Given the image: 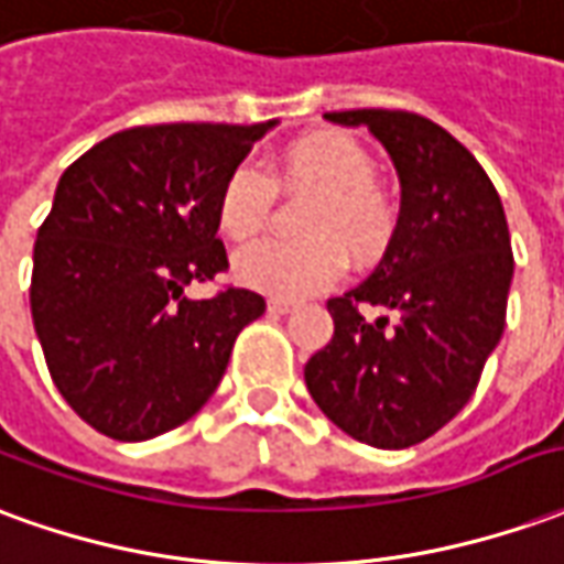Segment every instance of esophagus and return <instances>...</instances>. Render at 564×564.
Listing matches in <instances>:
<instances>
[{"label": "esophagus", "mask_w": 564, "mask_h": 564, "mask_svg": "<svg viewBox=\"0 0 564 564\" xmlns=\"http://www.w3.org/2000/svg\"><path fill=\"white\" fill-rule=\"evenodd\" d=\"M293 308H295V302H290V299H269L271 314H290Z\"/></svg>", "instance_id": "1"}]
</instances>
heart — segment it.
Listing matches in <instances>:
<instances>
[{
    "instance_id": "obj_1",
    "label": "heart",
    "mask_w": 564,
    "mask_h": 564,
    "mask_svg": "<svg viewBox=\"0 0 564 564\" xmlns=\"http://www.w3.org/2000/svg\"><path fill=\"white\" fill-rule=\"evenodd\" d=\"M281 192H311L299 210L295 241H259L235 259L247 286L278 299L317 293L336 281L345 256L369 265L393 241L397 210L376 183V161L354 137L321 131L299 137L271 155L265 173L241 164L228 173L216 200V219L231 241H253L269 226Z\"/></svg>"
}]
</instances>
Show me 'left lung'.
Here are the masks:
<instances>
[{"label": "left lung", "instance_id": "1", "mask_svg": "<svg viewBox=\"0 0 564 564\" xmlns=\"http://www.w3.org/2000/svg\"><path fill=\"white\" fill-rule=\"evenodd\" d=\"M323 118L369 128L400 173L403 200L376 271L326 302L336 333L305 364V384L348 436L409 448L467 405L501 341L513 281L507 216L482 164L431 118L403 109Z\"/></svg>", "mask_w": 564, "mask_h": 564}]
</instances>
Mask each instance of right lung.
Returning a JSON list of instances; mask_svg holds the SVG:
<instances>
[{
    "label": "right lung",
    "mask_w": 564,
    "mask_h": 564,
    "mask_svg": "<svg viewBox=\"0 0 564 564\" xmlns=\"http://www.w3.org/2000/svg\"><path fill=\"white\" fill-rule=\"evenodd\" d=\"M265 124H143L63 171L33 247L35 336L48 372L94 431L140 443L186 424L226 376L265 299L192 281L228 271L216 238L226 176Z\"/></svg>",
    "instance_id": "right-lung-1"
}]
</instances>
